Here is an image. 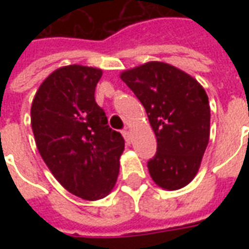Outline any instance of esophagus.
Segmentation results:
<instances>
[{
  "label": "esophagus",
  "instance_id": "1",
  "mask_svg": "<svg viewBox=\"0 0 249 249\" xmlns=\"http://www.w3.org/2000/svg\"><path fill=\"white\" fill-rule=\"evenodd\" d=\"M123 136H124V139H125V141H126V142H128V144H129L130 142V140H132V137H130V133H129V130H123Z\"/></svg>",
  "mask_w": 249,
  "mask_h": 249
}]
</instances>
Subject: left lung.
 I'll use <instances>...</instances> for the list:
<instances>
[{
    "label": "left lung",
    "mask_w": 249,
    "mask_h": 249,
    "mask_svg": "<svg viewBox=\"0 0 249 249\" xmlns=\"http://www.w3.org/2000/svg\"><path fill=\"white\" fill-rule=\"evenodd\" d=\"M145 108L157 152L148 161L152 180L176 191L197 175L209 141L208 96L196 78L176 66L149 61L120 74Z\"/></svg>",
    "instance_id": "8db88e82"
}]
</instances>
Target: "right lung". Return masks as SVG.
Instances as JSON below:
<instances>
[{
    "mask_svg": "<svg viewBox=\"0 0 249 249\" xmlns=\"http://www.w3.org/2000/svg\"><path fill=\"white\" fill-rule=\"evenodd\" d=\"M101 76L92 66H61L41 84L30 109L36 145L52 175L89 201L112 192L125 146L94 100Z\"/></svg>",
    "mask_w": 249,
    "mask_h": 249,
    "instance_id": "1",
    "label": "right lung"
}]
</instances>
